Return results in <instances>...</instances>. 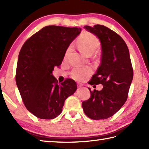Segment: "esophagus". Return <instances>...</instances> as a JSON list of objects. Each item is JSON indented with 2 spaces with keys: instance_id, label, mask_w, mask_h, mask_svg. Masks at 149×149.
<instances>
[{
  "instance_id": "1",
  "label": "esophagus",
  "mask_w": 149,
  "mask_h": 149,
  "mask_svg": "<svg viewBox=\"0 0 149 149\" xmlns=\"http://www.w3.org/2000/svg\"><path fill=\"white\" fill-rule=\"evenodd\" d=\"M83 87V84H79V83H77V87L79 88H81Z\"/></svg>"
}]
</instances>
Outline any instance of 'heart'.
Wrapping results in <instances>:
<instances>
[{"label": "heart", "mask_w": 149, "mask_h": 149, "mask_svg": "<svg viewBox=\"0 0 149 149\" xmlns=\"http://www.w3.org/2000/svg\"><path fill=\"white\" fill-rule=\"evenodd\" d=\"M100 45L99 40L97 37L92 34L85 33L83 34L77 41V46L83 52L87 55H92L97 50ZM72 50V46L70 45L65 52V58H67L69 54ZM93 68L89 65L87 66L75 67L72 70L71 76L77 81H84L92 74Z\"/></svg>", "instance_id": "obj_1"}]
</instances>
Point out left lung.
Instances as JSON below:
<instances>
[{
    "label": "left lung",
    "instance_id": "1",
    "mask_svg": "<svg viewBox=\"0 0 149 149\" xmlns=\"http://www.w3.org/2000/svg\"><path fill=\"white\" fill-rule=\"evenodd\" d=\"M101 43V63L89 84H102L101 91L89 89L91 97L82 102L85 114L91 119L104 120L112 116L124 104L133 77L127 45L119 35L107 27L84 26Z\"/></svg>",
    "mask_w": 149,
    "mask_h": 149
}]
</instances>
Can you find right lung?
Instances as JSON below:
<instances>
[{
  "label": "right lung",
  "mask_w": 149,
  "mask_h": 149,
  "mask_svg": "<svg viewBox=\"0 0 149 149\" xmlns=\"http://www.w3.org/2000/svg\"><path fill=\"white\" fill-rule=\"evenodd\" d=\"M77 27L49 26L24 42L17 60L16 82L25 107L35 116L51 120L61 114L64 101L77 89L74 80L60 84L52 74L62 64Z\"/></svg>",
  "instance_id": "1"
}]
</instances>
